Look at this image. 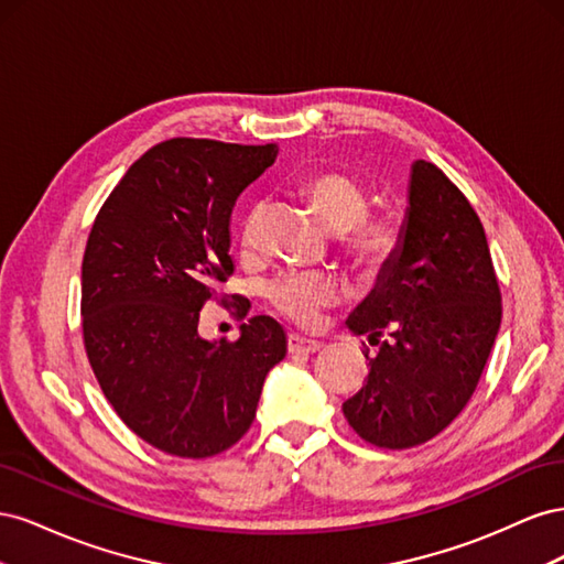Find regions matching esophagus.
I'll use <instances>...</instances> for the list:
<instances>
[{"label":"esophagus","instance_id":"obj_1","mask_svg":"<svg viewBox=\"0 0 564 564\" xmlns=\"http://www.w3.org/2000/svg\"><path fill=\"white\" fill-rule=\"evenodd\" d=\"M319 348H322L319 340L305 338V336H299V334L289 336V352H292V355H313Z\"/></svg>","mask_w":564,"mask_h":564}]
</instances>
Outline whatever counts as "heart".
<instances>
[{
  "label": "heart",
  "mask_w": 564,
  "mask_h": 564,
  "mask_svg": "<svg viewBox=\"0 0 564 564\" xmlns=\"http://www.w3.org/2000/svg\"><path fill=\"white\" fill-rule=\"evenodd\" d=\"M319 224L332 235H340L346 251L357 265L381 268L388 263L402 242V228L392 214H367V195L355 181L340 174H319L303 187ZM251 220L242 240L251 242ZM268 301L303 327L317 322L319 311L340 296L336 278L324 272H284L265 286Z\"/></svg>",
  "instance_id": "b5f03b06"
}]
</instances>
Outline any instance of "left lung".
Wrapping results in <instances>:
<instances>
[{
    "label": "left lung",
    "instance_id": "left-lung-1",
    "mask_svg": "<svg viewBox=\"0 0 564 564\" xmlns=\"http://www.w3.org/2000/svg\"><path fill=\"white\" fill-rule=\"evenodd\" d=\"M346 327L379 346L344 402L362 440L416 447L468 404L501 327V294L480 218L435 164H412L400 249Z\"/></svg>",
    "mask_w": 564,
    "mask_h": 564
}]
</instances>
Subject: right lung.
Segmentation results:
<instances>
[{
	"instance_id": "add662e5",
	"label": "right lung",
	"mask_w": 564,
	"mask_h": 564,
	"mask_svg": "<svg viewBox=\"0 0 564 564\" xmlns=\"http://www.w3.org/2000/svg\"><path fill=\"white\" fill-rule=\"evenodd\" d=\"M278 145L172 139L133 162L98 212L82 261L84 346L117 416L148 445L207 458L240 440L282 324L256 315L240 338L207 340L199 311L232 272L237 197Z\"/></svg>"
}]
</instances>
